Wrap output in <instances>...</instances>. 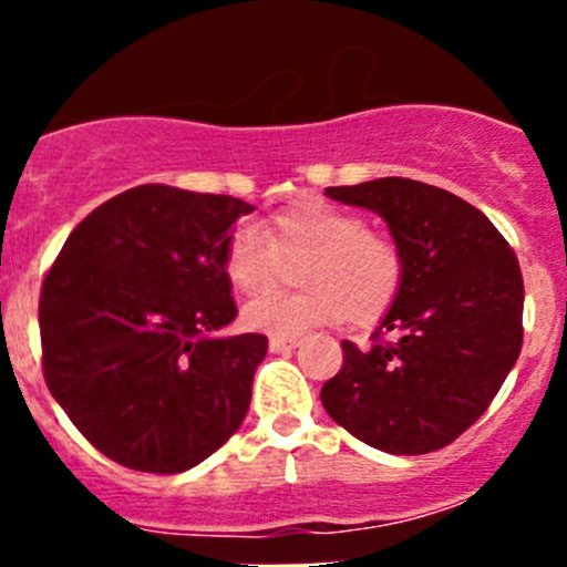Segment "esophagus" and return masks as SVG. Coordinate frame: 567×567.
<instances>
[{
    "mask_svg": "<svg viewBox=\"0 0 567 567\" xmlns=\"http://www.w3.org/2000/svg\"><path fill=\"white\" fill-rule=\"evenodd\" d=\"M299 346H301V337H271V340H268V348H271L274 353H290Z\"/></svg>",
    "mask_w": 567,
    "mask_h": 567,
    "instance_id": "1",
    "label": "esophagus"
}]
</instances>
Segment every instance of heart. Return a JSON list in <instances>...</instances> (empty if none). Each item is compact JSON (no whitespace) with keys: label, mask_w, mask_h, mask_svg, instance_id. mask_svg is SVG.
Wrapping results in <instances>:
<instances>
[{"label":"heart","mask_w":567,"mask_h":567,"mask_svg":"<svg viewBox=\"0 0 567 567\" xmlns=\"http://www.w3.org/2000/svg\"><path fill=\"white\" fill-rule=\"evenodd\" d=\"M299 293H274L244 307L251 331L299 337L348 318L357 326L384 318L405 277L403 249L392 236L370 230L353 210L307 197L268 216L266 233L238 225L221 249V271L247 299L277 288L285 262H300Z\"/></svg>","instance_id":"1"}]
</instances>
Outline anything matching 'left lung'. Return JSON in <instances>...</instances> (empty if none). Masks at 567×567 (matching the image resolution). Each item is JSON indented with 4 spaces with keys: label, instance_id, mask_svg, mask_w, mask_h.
Returning <instances> with one entry per match:
<instances>
[{
    "label": "left lung",
    "instance_id": "1",
    "mask_svg": "<svg viewBox=\"0 0 567 567\" xmlns=\"http://www.w3.org/2000/svg\"><path fill=\"white\" fill-rule=\"evenodd\" d=\"M326 197L379 214L403 249L405 277L373 346L342 342V370L320 403L384 453L447 447L485 414L522 353L516 251L483 210L409 177L329 186Z\"/></svg>",
    "mask_w": 567,
    "mask_h": 567
}]
</instances>
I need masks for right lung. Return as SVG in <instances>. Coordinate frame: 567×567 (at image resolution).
I'll list each match as a JSON object with an SVG mask.
<instances>
[{"label":"right lung","mask_w":567,"mask_h":567,"mask_svg":"<svg viewBox=\"0 0 567 567\" xmlns=\"http://www.w3.org/2000/svg\"><path fill=\"white\" fill-rule=\"evenodd\" d=\"M251 210L145 183L79 221L45 274V386L120 466L186 472L241 427L268 337H219L238 316L221 249Z\"/></svg>","instance_id":"obj_1"}]
</instances>
